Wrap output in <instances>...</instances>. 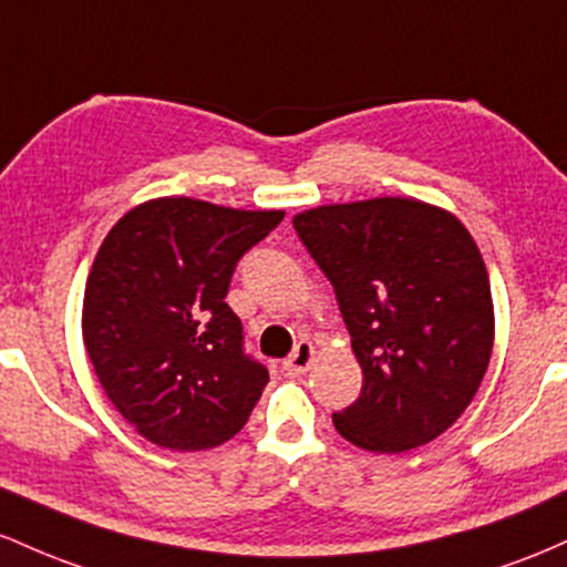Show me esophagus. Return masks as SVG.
<instances>
[{
    "label": "esophagus",
    "instance_id": "esophagus-1",
    "mask_svg": "<svg viewBox=\"0 0 567 567\" xmlns=\"http://www.w3.org/2000/svg\"><path fill=\"white\" fill-rule=\"evenodd\" d=\"M316 361V348H313V342L310 340H300L297 342V348H295V353L289 355V359L284 361V369L289 374H305L310 369V364H313Z\"/></svg>",
    "mask_w": 567,
    "mask_h": 567
}]
</instances>
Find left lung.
Masks as SVG:
<instances>
[{"instance_id":"8db88e82","label":"left lung","mask_w":567,"mask_h":567,"mask_svg":"<svg viewBox=\"0 0 567 567\" xmlns=\"http://www.w3.org/2000/svg\"><path fill=\"white\" fill-rule=\"evenodd\" d=\"M295 230L334 286L361 393L337 434L369 453L431 442L472 404L495 340L493 295L472 233L417 198L329 203Z\"/></svg>"}]
</instances>
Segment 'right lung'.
Wrapping results in <instances>:
<instances>
[{
    "label": "right lung",
    "mask_w": 567,
    "mask_h": 567,
    "mask_svg": "<svg viewBox=\"0 0 567 567\" xmlns=\"http://www.w3.org/2000/svg\"><path fill=\"white\" fill-rule=\"evenodd\" d=\"M284 212L184 198L138 203L106 233L82 300V340L114 410L157 447L198 453L244 429L267 369L244 355L225 302L235 262Z\"/></svg>",
    "instance_id": "1"
}]
</instances>
